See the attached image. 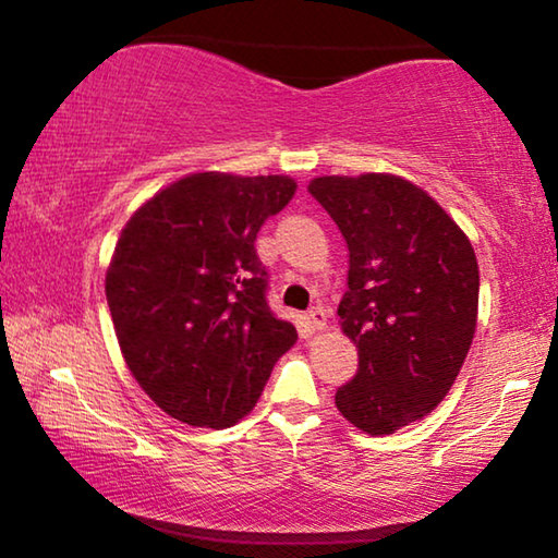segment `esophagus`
Instances as JSON below:
<instances>
[{
	"label": "esophagus",
	"instance_id": "obj_1",
	"mask_svg": "<svg viewBox=\"0 0 558 558\" xmlns=\"http://www.w3.org/2000/svg\"><path fill=\"white\" fill-rule=\"evenodd\" d=\"M305 319H307V325L313 327V329H325V325H327V313L323 307H313V310H307V315H305Z\"/></svg>",
	"mask_w": 558,
	"mask_h": 558
}]
</instances>
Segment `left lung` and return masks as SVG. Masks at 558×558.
<instances>
[{
    "instance_id": "obj_1",
    "label": "left lung",
    "mask_w": 558,
    "mask_h": 558,
    "mask_svg": "<svg viewBox=\"0 0 558 558\" xmlns=\"http://www.w3.org/2000/svg\"><path fill=\"white\" fill-rule=\"evenodd\" d=\"M307 192L349 248L337 315L359 352L339 413L369 436L421 421L446 399L475 337L480 272L460 226L393 174L317 177Z\"/></svg>"
}]
</instances>
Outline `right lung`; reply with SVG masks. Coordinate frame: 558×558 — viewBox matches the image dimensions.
Instances as JSON below:
<instances>
[{
	"mask_svg": "<svg viewBox=\"0 0 558 558\" xmlns=\"http://www.w3.org/2000/svg\"><path fill=\"white\" fill-rule=\"evenodd\" d=\"M295 189L280 174H189L122 229L106 276L112 325L132 376L172 418L233 426L295 344L268 307L256 253L260 226Z\"/></svg>",
	"mask_w": 558,
	"mask_h": 558,
	"instance_id": "add662e5",
	"label": "right lung"
}]
</instances>
